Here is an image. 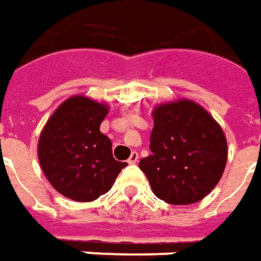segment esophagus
I'll return each mask as SVG.
<instances>
[{"instance_id":"1","label":"esophagus","mask_w":261,"mask_h":261,"mask_svg":"<svg viewBox=\"0 0 261 261\" xmlns=\"http://www.w3.org/2000/svg\"><path fill=\"white\" fill-rule=\"evenodd\" d=\"M138 161H139V154H138V152H132L130 156H129V159H127V163L134 165V163H136Z\"/></svg>"}]
</instances>
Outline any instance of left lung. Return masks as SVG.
I'll return each instance as SVG.
<instances>
[{"mask_svg":"<svg viewBox=\"0 0 261 261\" xmlns=\"http://www.w3.org/2000/svg\"><path fill=\"white\" fill-rule=\"evenodd\" d=\"M152 154L139 162L153 193L170 204L202 200L216 186L227 161L222 127L192 100L154 108Z\"/></svg>","mask_w":261,"mask_h":261,"instance_id":"8db88e82","label":"left lung"}]
</instances>
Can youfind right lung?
I'll return each instance as SVG.
<instances>
[{"mask_svg": "<svg viewBox=\"0 0 261 261\" xmlns=\"http://www.w3.org/2000/svg\"><path fill=\"white\" fill-rule=\"evenodd\" d=\"M108 107L72 96L52 113L42 129L38 158L46 179L75 202H92L112 188L126 162L113 158L112 142L99 126Z\"/></svg>", "mask_w": 261, "mask_h": 261, "instance_id": "add662e5", "label": "right lung"}]
</instances>
